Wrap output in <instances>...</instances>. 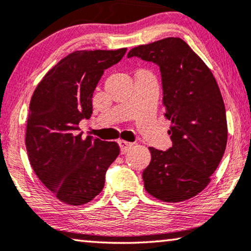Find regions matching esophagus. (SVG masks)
<instances>
[{
  "mask_svg": "<svg viewBox=\"0 0 251 251\" xmlns=\"http://www.w3.org/2000/svg\"><path fill=\"white\" fill-rule=\"evenodd\" d=\"M119 146L120 150H121V154H126L130 149H131L132 144L126 142V140H119Z\"/></svg>",
  "mask_w": 251,
  "mask_h": 251,
  "instance_id": "1",
  "label": "esophagus"
}]
</instances>
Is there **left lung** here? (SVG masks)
<instances>
[{
  "label": "left lung",
  "instance_id": "8db88e82",
  "mask_svg": "<svg viewBox=\"0 0 251 251\" xmlns=\"http://www.w3.org/2000/svg\"><path fill=\"white\" fill-rule=\"evenodd\" d=\"M160 67L164 116L173 146L150 147L143 171L145 190L164 202H179L200 193L217 169L227 143L225 105L211 71L179 37H167L129 51Z\"/></svg>",
  "mask_w": 251,
  "mask_h": 251
}]
</instances>
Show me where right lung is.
Segmentation results:
<instances>
[{"label":"right lung","mask_w":251,"mask_h":251,"mask_svg":"<svg viewBox=\"0 0 251 251\" xmlns=\"http://www.w3.org/2000/svg\"><path fill=\"white\" fill-rule=\"evenodd\" d=\"M126 49L75 51L48 72L30 99L26 149L34 173L60 201L81 205L100 193L120 150L88 136L78 123L90 119L92 95L105 70Z\"/></svg>","instance_id":"obj_1"}]
</instances>
